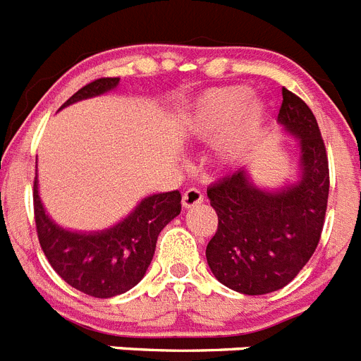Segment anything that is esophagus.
<instances>
[{"label": "esophagus", "instance_id": "34e87169", "mask_svg": "<svg viewBox=\"0 0 361 361\" xmlns=\"http://www.w3.org/2000/svg\"><path fill=\"white\" fill-rule=\"evenodd\" d=\"M200 202H204V193L197 188H190L183 195V204L184 208H195Z\"/></svg>", "mask_w": 361, "mask_h": 361}]
</instances>
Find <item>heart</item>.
I'll use <instances>...</instances> for the list:
<instances>
[{"label":"heart","instance_id":"heart-1","mask_svg":"<svg viewBox=\"0 0 361 361\" xmlns=\"http://www.w3.org/2000/svg\"><path fill=\"white\" fill-rule=\"evenodd\" d=\"M267 108L262 99L251 97L247 86H224L202 95L188 117V132L202 141L225 133L219 155L233 162L244 157L264 126Z\"/></svg>","mask_w":361,"mask_h":361}]
</instances>
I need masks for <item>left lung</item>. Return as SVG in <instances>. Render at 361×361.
<instances>
[{
    "label": "left lung",
    "mask_w": 361,
    "mask_h": 361,
    "mask_svg": "<svg viewBox=\"0 0 361 361\" xmlns=\"http://www.w3.org/2000/svg\"><path fill=\"white\" fill-rule=\"evenodd\" d=\"M282 97L279 124L298 141L296 180L264 188L244 168L208 188L219 216L206 247L208 266L220 283L242 295L288 286L312 257L324 228L329 197L324 139L311 108L286 88Z\"/></svg>",
    "instance_id": "obj_1"
}]
</instances>
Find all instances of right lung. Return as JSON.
Masks as SVG:
<instances>
[{
	"label": "right lung",
	"instance_id": "right-lung-1",
	"mask_svg": "<svg viewBox=\"0 0 361 361\" xmlns=\"http://www.w3.org/2000/svg\"><path fill=\"white\" fill-rule=\"evenodd\" d=\"M117 85L119 78L97 79L75 92L61 108L106 94ZM178 213L180 193L177 190L166 191L145 197L128 216L111 228L72 231L57 224L44 209L36 170L34 215L41 250L66 283L95 298L123 295L141 282L155 253L159 233Z\"/></svg>",
	"mask_w": 361,
	"mask_h": 361
}]
</instances>
